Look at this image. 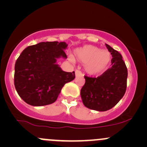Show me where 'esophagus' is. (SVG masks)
<instances>
[{"label": "esophagus", "instance_id": "obj_1", "mask_svg": "<svg viewBox=\"0 0 147 147\" xmlns=\"http://www.w3.org/2000/svg\"><path fill=\"white\" fill-rule=\"evenodd\" d=\"M82 72H81V71H80V70H78V69H77L76 71H75V76L76 77H78V76H82Z\"/></svg>", "mask_w": 147, "mask_h": 147}]
</instances>
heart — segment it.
Segmentation results:
<instances>
[{"mask_svg":"<svg viewBox=\"0 0 147 147\" xmlns=\"http://www.w3.org/2000/svg\"><path fill=\"white\" fill-rule=\"evenodd\" d=\"M74 55L78 61L84 65V69L90 75H97L105 72L112 60V55L108 50L91 45L77 48Z\"/></svg>","mask_w":147,"mask_h":147,"instance_id":"heart-1","label":"heart"}]
</instances>
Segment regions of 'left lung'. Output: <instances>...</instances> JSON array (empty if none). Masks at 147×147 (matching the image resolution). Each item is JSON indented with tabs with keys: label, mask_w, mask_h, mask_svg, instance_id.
Returning a JSON list of instances; mask_svg holds the SVG:
<instances>
[{
	"label": "left lung",
	"mask_w": 147,
	"mask_h": 147,
	"mask_svg": "<svg viewBox=\"0 0 147 147\" xmlns=\"http://www.w3.org/2000/svg\"><path fill=\"white\" fill-rule=\"evenodd\" d=\"M105 45L112 55V67L97 78L84 76L85 83L80 91L84 106L100 112L112 109L122 98L128 75L121 55L107 44Z\"/></svg>",
	"instance_id": "8db88e82"
}]
</instances>
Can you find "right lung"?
I'll return each instance as SVG.
<instances>
[{"instance_id":"1","label":"right lung","mask_w":147,"mask_h":147,"mask_svg":"<svg viewBox=\"0 0 147 147\" xmlns=\"http://www.w3.org/2000/svg\"><path fill=\"white\" fill-rule=\"evenodd\" d=\"M65 42H42L26 47L15 65L14 84L22 100L35 107L56 101L62 88L75 78V72H65L57 64L66 59Z\"/></svg>"}]
</instances>
